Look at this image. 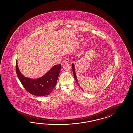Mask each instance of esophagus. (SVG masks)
<instances>
[{
	"mask_svg": "<svg viewBox=\"0 0 133 133\" xmlns=\"http://www.w3.org/2000/svg\"><path fill=\"white\" fill-rule=\"evenodd\" d=\"M70 62V60L69 59V57H66V58H65L64 60L62 62V64H64L65 63H69Z\"/></svg>",
	"mask_w": 133,
	"mask_h": 133,
	"instance_id": "34e87169",
	"label": "esophagus"
}]
</instances>
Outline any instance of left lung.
Masks as SVG:
<instances>
[{
    "label": "left lung",
    "instance_id": "1",
    "mask_svg": "<svg viewBox=\"0 0 133 133\" xmlns=\"http://www.w3.org/2000/svg\"><path fill=\"white\" fill-rule=\"evenodd\" d=\"M73 61H75V59H73ZM72 72H73V74H74V77H75V78L76 81H77V83L78 84V81H77V75H76V72H75V65H74V63H72ZM78 85H79V84H78Z\"/></svg>",
    "mask_w": 133,
    "mask_h": 133
}]
</instances>
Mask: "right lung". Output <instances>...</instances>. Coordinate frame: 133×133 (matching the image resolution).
<instances>
[{"mask_svg": "<svg viewBox=\"0 0 133 133\" xmlns=\"http://www.w3.org/2000/svg\"><path fill=\"white\" fill-rule=\"evenodd\" d=\"M61 66V64L55 65L42 77L34 79L24 77L20 72L16 61V74L27 91L33 95L42 97L49 95L56 86Z\"/></svg>", "mask_w": 133, "mask_h": 133, "instance_id": "add662e5", "label": "right lung"}]
</instances>
